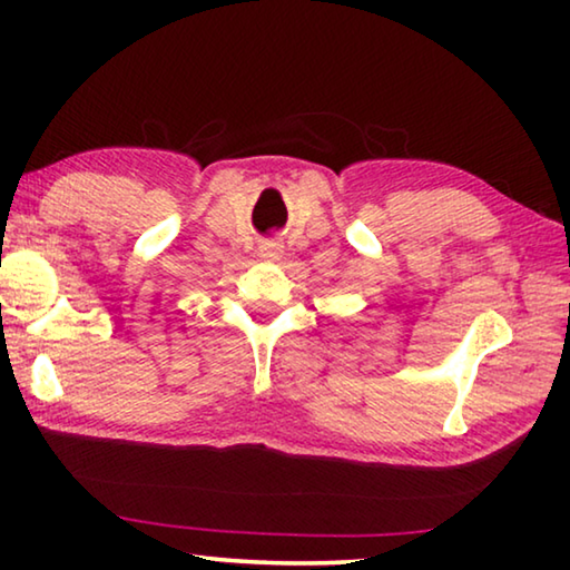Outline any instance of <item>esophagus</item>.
Segmentation results:
<instances>
[{"label": "esophagus", "mask_w": 570, "mask_h": 570, "mask_svg": "<svg viewBox=\"0 0 570 570\" xmlns=\"http://www.w3.org/2000/svg\"><path fill=\"white\" fill-rule=\"evenodd\" d=\"M284 246L278 244V240H264L262 246H258V256L264 258V262H276L278 256H282Z\"/></svg>", "instance_id": "esophagus-1"}]
</instances>
